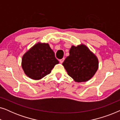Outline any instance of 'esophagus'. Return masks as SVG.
Listing matches in <instances>:
<instances>
[{
	"mask_svg": "<svg viewBox=\"0 0 120 120\" xmlns=\"http://www.w3.org/2000/svg\"><path fill=\"white\" fill-rule=\"evenodd\" d=\"M64 60H65V58H63L62 59H61V60H60V63H63V62H64Z\"/></svg>",
	"mask_w": 120,
	"mask_h": 120,
	"instance_id": "34e87169",
	"label": "esophagus"
}]
</instances>
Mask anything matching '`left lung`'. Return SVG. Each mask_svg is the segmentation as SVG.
Listing matches in <instances>:
<instances>
[{"label": "left lung", "mask_w": 120, "mask_h": 120, "mask_svg": "<svg viewBox=\"0 0 120 120\" xmlns=\"http://www.w3.org/2000/svg\"><path fill=\"white\" fill-rule=\"evenodd\" d=\"M62 64L71 78L81 82L91 79L95 74L98 68V60L85 45L72 46L69 56Z\"/></svg>", "instance_id": "obj_1"}]
</instances>
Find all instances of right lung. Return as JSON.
<instances>
[{
	"mask_svg": "<svg viewBox=\"0 0 120 120\" xmlns=\"http://www.w3.org/2000/svg\"><path fill=\"white\" fill-rule=\"evenodd\" d=\"M58 60L48 44L38 43L23 55L22 67L29 78L39 80L49 74Z\"/></svg>",
	"mask_w": 120,
	"mask_h": 120,
	"instance_id": "obj_1",
	"label": "right lung"
}]
</instances>
